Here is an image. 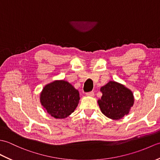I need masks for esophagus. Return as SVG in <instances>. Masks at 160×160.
I'll return each mask as SVG.
<instances>
[{"mask_svg": "<svg viewBox=\"0 0 160 160\" xmlns=\"http://www.w3.org/2000/svg\"><path fill=\"white\" fill-rule=\"evenodd\" d=\"M87 96H91V97H93L94 96V92L93 91H90V92H87L86 93Z\"/></svg>", "mask_w": 160, "mask_h": 160, "instance_id": "obj_1", "label": "esophagus"}]
</instances>
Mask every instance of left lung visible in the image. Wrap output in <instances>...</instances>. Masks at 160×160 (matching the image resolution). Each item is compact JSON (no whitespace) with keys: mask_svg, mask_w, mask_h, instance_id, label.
Wrapping results in <instances>:
<instances>
[{"mask_svg":"<svg viewBox=\"0 0 160 160\" xmlns=\"http://www.w3.org/2000/svg\"><path fill=\"white\" fill-rule=\"evenodd\" d=\"M100 91L102 96L98 102L104 115L113 120H120L128 113L134 102L133 95L130 90L120 84L110 81Z\"/></svg>","mask_w":160,"mask_h":160,"instance_id":"obj_1","label":"left lung"}]
</instances>
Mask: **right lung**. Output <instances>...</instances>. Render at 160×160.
<instances>
[{
    "label": "right lung",
    "instance_id": "right-lung-1",
    "mask_svg": "<svg viewBox=\"0 0 160 160\" xmlns=\"http://www.w3.org/2000/svg\"><path fill=\"white\" fill-rule=\"evenodd\" d=\"M78 91L67 81H54L44 88L40 102L47 113L55 118H65L73 113L79 102Z\"/></svg>",
    "mask_w": 160,
    "mask_h": 160
}]
</instances>
